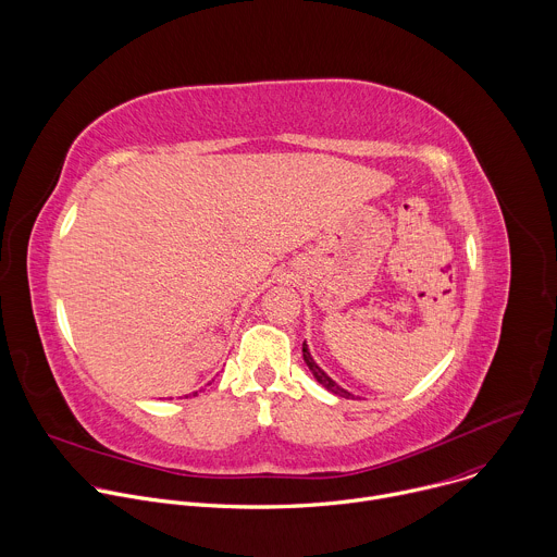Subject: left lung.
<instances>
[{"mask_svg": "<svg viewBox=\"0 0 557 557\" xmlns=\"http://www.w3.org/2000/svg\"><path fill=\"white\" fill-rule=\"evenodd\" d=\"M301 355H304V361H306V366L310 368V372H312V376H314L317 381H320V383H322L326 389H331L333 394H339V396H344V399H350L352 394H350V392H346L342 385H337V383H335V381H333V379H331V376H329L320 366H317V363L312 361V357H310V352H308L306 344L301 346Z\"/></svg>", "mask_w": 557, "mask_h": 557, "instance_id": "left-lung-1", "label": "left lung"}]
</instances>
